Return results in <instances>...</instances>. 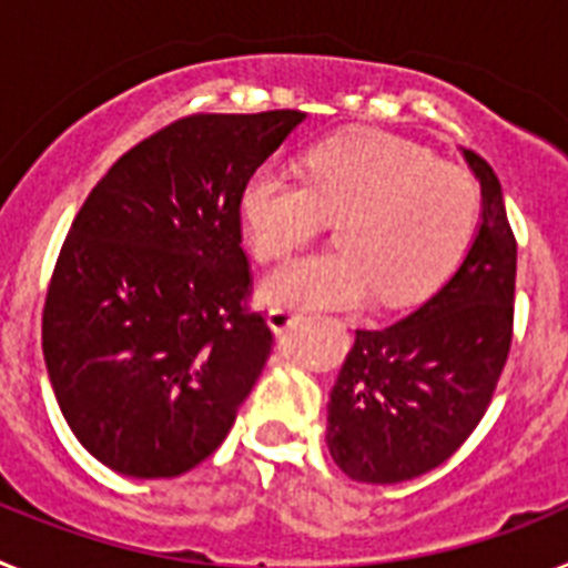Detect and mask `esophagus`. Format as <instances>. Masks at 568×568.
I'll list each match as a JSON object with an SVG mask.
<instances>
[{
  "label": "esophagus",
  "instance_id": "esophagus-1",
  "mask_svg": "<svg viewBox=\"0 0 568 568\" xmlns=\"http://www.w3.org/2000/svg\"><path fill=\"white\" fill-rule=\"evenodd\" d=\"M295 321H301V313H295V310H287V307H273L267 313V324L273 333H284L287 327H293Z\"/></svg>",
  "mask_w": 568,
  "mask_h": 568
}]
</instances>
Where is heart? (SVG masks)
Masks as SVG:
<instances>
[{
	"mask_svg": "<svg viewBox=\"0 0 568 568\" xmlns=\"http://www.w3.org/2000/svg\"><path fill=\"white\" fill-rule=\"evenodd\" d=\"M241 215L258 261L287 258L341 217V247L273 270L261 295L281 307H355L424 301L453 278L480 227L471 175L389 133L338 135L307 155V173L253 170Z\"/></svg>",
	"mask_w": 568,
	"mask_h": 568,
	"instance_id": "1",
	"label": "heart"
}]
</instances>
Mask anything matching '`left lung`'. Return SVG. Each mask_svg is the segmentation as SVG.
<instances>
[{"mask_svg": "<svg viewBox=\"0 0 568 568\" xmlns=\"http://www.w3.org/2000/svg\"><path fill=\"white\" fill-rule=\"evenodd\" d=\"M480 227L460 267L406 318L355 329L327 404V446L361 484H400L444 464L480 424L511 344L518 244L489 164Z\"/></svg>", "mask_w": 568, "mask_h": 568, "instance_id": "obj_1", "label": "left lung"}]
</instances>
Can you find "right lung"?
<instances>
[{
    "mask_svg": "<svg viewBox=\"0 0 568 568\" xmlns=\"http://www.w3.org/2000/svg\"><path fill=\"white\" fill-rule=\"evenodd\" d=\"M307 119L195 113L135 144L68 230L42 313L64 420L130 478H175L227 438L273 349L247 310L241 190Z\"/></svg>",
    "mask_w": 568,
    "mask_h": 568,
    "instance_id": "obj_1",
    "label": "right lung"
}]
</instances>
